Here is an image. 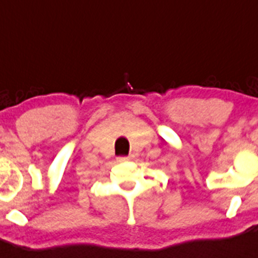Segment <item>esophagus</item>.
<instances>
[{
	"label": "esophagus",
	"instance_id": "1",
	"mask_svg": "<svg viewBox=\"0 0 258 258\" xmlns=\"http://www.w3.org/2000/svg\"><path fill=\"white\" fill-rule=\"evenodd\" d=\"M130 159V157H126V156H122V157H118L117 158V162H120V163H123V162H127Z\"/></svg>",
	"mask_w": 258,
	"mask_h": 258
}]
</instances>
